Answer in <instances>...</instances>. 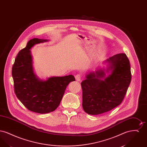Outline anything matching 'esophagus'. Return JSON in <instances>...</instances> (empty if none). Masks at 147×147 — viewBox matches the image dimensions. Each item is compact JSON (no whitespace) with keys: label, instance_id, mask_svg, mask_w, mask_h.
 Listing matches in <instances>:
<instances>
[{"label":"esophagus","instance_id":"obj_1","mask_svg":"<svg viewBox=\"0 0 147 147\" xmlns=\"http://www.w3.org/2000/svg\"><path fill=\"white\" fill-rule=\"evenodd\" d=\"M75 78H76V80L78 81V82H80L81 80V76L80 74H79L76 75Z\"/></svg>","mask_w":147,"mask_h":147}]
</instances>
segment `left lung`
I'll use <instances>...</instances> for the list:
<instances>
[{"label":"left lung","mask_w":147,"mask_h":147,"mask_svg":"<svg viewBox=\"0 0 147 147\" xmlns=\"http://www.w3.org/2000/svg\"><path fill=\"white\" fill-rule=\"evenodd\" d=\"M106 64V69L100 66L89 71L81 83L83 108L90 115L109 111L121 104L131 81L130 64L125 53L110 57L103 62Z\"/></svg>","instance_id":"left-lung-1"}]
</instances>
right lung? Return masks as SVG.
Listing matches in <instances>:
<instances>
[{
    "mask_svg": "<svg viewBox=\"0 0 147 147\" xmlns=\"http://www.w3.org/2000/svg\"><path fill=\"white\" fill-rule=\"evenodd\" d=\"M48 41L37 38L30 40L26 47L19 52L12 68L17 98L28 110L38 113L55 111L60 104L68 85L76 80L72 75L49 77L46 80L36 75L30 49L37 44Z\"/></svg>",
    "mask_w": 147,
    "mask_h": 147,
    "instance_id": "1",
    "label": "right lung"
}]
</instances>
